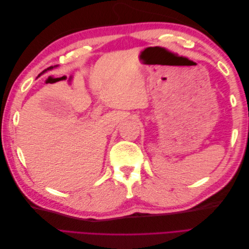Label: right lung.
Wrapping results in <instances>:
<instances>
[{"label": "right lung", "instance_id": "obj_1", "mask_svg": "<svg viewBox=\"0 0 249 249\" xmlns=\"http://www.w3.org/2000/svg\"><path fill=\"white\" fill-rule=\"evenodd\" d=\"M51 69H53V66H51V67H49V69H48V70H51ZM46 71H47V70H46ZM42 72H44V71H42ZM42 72H41V73H42Z\"/></svg>", "mask_w": 249, "mask_h": 249}]
</instances>
